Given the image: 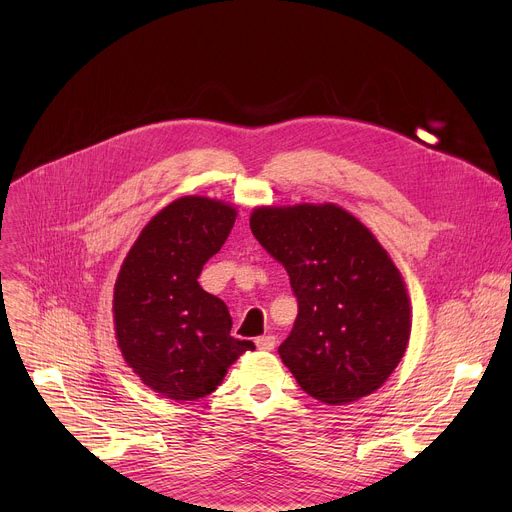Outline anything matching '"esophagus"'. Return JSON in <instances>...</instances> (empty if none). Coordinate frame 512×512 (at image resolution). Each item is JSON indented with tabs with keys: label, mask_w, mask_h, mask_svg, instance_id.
<instances>
[{
	"label": "esophagus",
	"mask_w": 512,
	"mask_h": 512,
	"mask_svg": "<svg viewBox=\"0 0 512 512\" xmlns=\"http://www.w3.org/2000/svg\"><path fill=\"white\" fill-rule=\"evenodd\" d=\"M255 344H257L259 350H273V348H275V336H271V334L259 336V338L255 340Z\"/></svg>",
	"instance_id": "esophagus-1"
}]
</instances>
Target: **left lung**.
<instances>
[{
	"label": "left lung",
	"instance_id": "1",
	"mask_svg": "<svg viewBox=\"0 0 512 512\" xmlns=\"http://www.w3.org/2000/svg\"><path fill=\"white\" fill-rule=\"evenodd\" d=\"M249 225L298 298L294 330L279 346L298 385L326 405L383 387L409 344L411 302L371 229L332 202L257 206Z\"/></svg>",
	"mask_w": 512,
	"mask_h": 512
}]
</instances>
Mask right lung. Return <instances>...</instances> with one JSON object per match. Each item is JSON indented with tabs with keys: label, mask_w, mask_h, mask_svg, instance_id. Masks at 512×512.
Returning <instances> with one entry per match:
<instances>
[{
	"label": "right lung",
	"mask_w": 512,
	"mask_h": 512,
	"mask_svg": "<svg viewBox=\"0 0 512 512\" xmlns=\"http://www.w3.org/2000/svg\"><path fill=\"white\" fill-rule=\"evenodd\" d=\"M237 208L182 196L143 227L113 289L117 346L139 381L184 403L210 395L251 340L231 336L223 300L198 285L202 265L221 251Z\"/></svg>",
	"instance_id": "obj_1"
}]
</instances>
